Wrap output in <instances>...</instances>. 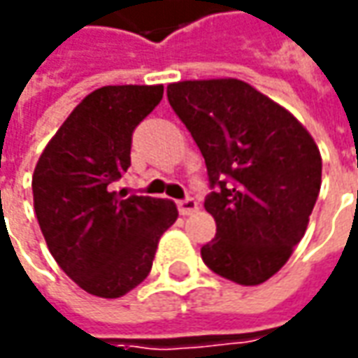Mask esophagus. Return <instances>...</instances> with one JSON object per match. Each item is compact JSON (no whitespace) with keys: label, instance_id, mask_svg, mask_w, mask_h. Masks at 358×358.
Returning a JSON list of instances; mask_svg holds the SVG:
<instances>
[{"label":"esophagus","instance_id":"1","mask_svg":"<svg viewBox=\"0 0 358 358\" xmlns=\"http://www.w3.org/2000/svg\"><path fill=\"white\" fill-rule=\"evenodd\" d=\"M178 211H180V215H189V213L198 211V201H196V199H192V198L180 199V201H178Z\"/></svg>","mask_w":358,"mask_h":358}]
</instances>
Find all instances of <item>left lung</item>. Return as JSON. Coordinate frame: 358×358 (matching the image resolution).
Returning a JSON list of instances; mask_svg holds the SVG:
<instances>
[{
    "label": "left lung",
    "instance_id": "8db88e82",
    "mask_svg": "<svg viewBox=\"0 0 358 358\" xmlns=\"http://www.w3.org/2000/svg\"><path fill=\"white\" fill-rule=\"evenodd\" d=\"M166 94L215 189L203 208L217 233L201 259L243 286L266 282L308 229L322 188L320 148L288 109L243 80H186Z\"/></svg>",
    "mask_w": 358,
    "mask_h": 358
}]
</instances>
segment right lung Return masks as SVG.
I'll list each match as a JSON object with an SVG mask.
<instances>
[{"mask_svg": "<svg viewBox=\"0 0 358 358\" xmlns=\"http://www.w3.org/2000/svg\"><path fill=\"white\" fill-rule=\"evenodd\" d=\"M160 86H103L78 103L33 174L46 247L82 290L121 298L148 276L160 235L178 217L170 199L113 192L131 166L133 131L162 99Z\"/></svg>", "mask_w": 358, "mask_h": 358, "instance_id": "add662e5", "label": "right lung"}]
</instances>
